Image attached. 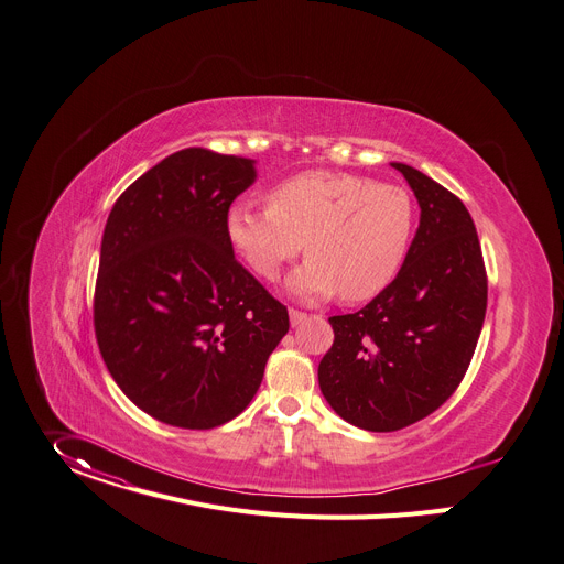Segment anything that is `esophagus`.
Listing matches in <instances>:
<instances>
[{
  "label": "esophagus",
  "mask_w": 564,
  "mask_h": 564,
  "mask_svg": "<svg viewBox=\"0 0 564 564\" xmlns=\"http://www.w3.org/2000/svg\"><path fill=\"white\" fill-rule=\"evenodd\" d=\"M305 319H308V315L301 313V311H294V308H290V324H292V326H301Z\"/></svg>",
  "instance_id": "34e87169"
}]
</instances>
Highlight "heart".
Returning a JSON list of instances; mask_svg holds the SVG:
<instances>
[{"label":"heart","instance_id":"obj_1","mask_svg":"<svg viewBox=\"0 0 564 564\" xmlns=\"http://www.w3.org/2000/svg\"><path fill=\"white\" fill-rule=\"evenodd\" d=\"M268 209L231 204L225 236L238 259L265 281L279 279L303 249L311 256L288 279L299 299L335 292L357 303L378 296L400 272L412 245V195L395 184L333 171L292 175L265 195Z\"/></svg>","mask_w":564,"mask_h":564}]
</instances>
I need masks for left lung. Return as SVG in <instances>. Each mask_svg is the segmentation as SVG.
<instances>
[{
  "mask_svg": "<svg viewBox=\"0 0 564 564\" xmlns=\"http://www.w3.org/2000/svg\"><path fill=\"white\" fill-rule=\"evenodd\" d=\"M391 166L412 186L421 225L391 285L362 311L328 319L335 341L319 362V389L335 414L369 432L414 425L456 391L488 303L466 204L425 173Z\"/></svg>",
  "mask_w": 564,
  "mask_h": 564,
  "instance_id": "left-lung-1",
  "label": "left lung"
}]
</instances>
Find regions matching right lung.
<instances>
[{"instance_id":"obj_1","label":"right lung","mask_w":564,"mask_h":564,"mask_svg":"<svg viewBox=\"0 0 564 564\" xmlns=\"http://www.w3.org/2000/svg\"><path fill=\"white\" fill-rule=\"evenodd\" d=\"M253 160L184 148L132 182L110 212L94 330L121 391L166 425L212 430L261 387L288 308L234 256L231 202Z\"/></svg>"}]
</instances>
